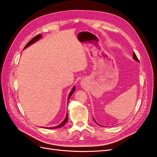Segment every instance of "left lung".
I'll use <instances>...</instances> for the list:
<instances>
[{
	"mask_svg": "<svg viewBox=\"0 0 157 157\" xmlns=\"http://www.w3.org/2000/svg\"><path fill=\"white\" fill-rule=\"evenodd\" d=\"M133 58H134V59L136 61L139 62V61H138V59L137 58V56H136V54H135V52H133ZM93 119H94V118H93ZM94 121L96 123V121H95V120H94ZM97 123V124H98V123ZM98 125H99V124H98Z\"/></svg>",
	"mask_w": 157,
	"mask_h": 157,
	"instance_id": "1",
	"label": "left lung"
}]
</instances>
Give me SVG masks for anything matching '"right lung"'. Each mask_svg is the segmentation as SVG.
I'll use <instances>...</instances> for the list:
<instances>
[{
  "label": "right lung",
  "instance_id": "obj_1",
  "mask_svg": "<svg viewBox=\"0 0 157 157\" xmlns=\"http://www.w3.org/2000/svg\"><path fill=\"white\" fill-rule=\"evenodd\" d=\"M41 38H42V35H41V34H38V35H37L36 36H35V37H34V38H32V39L31 40L29 41V42L28 43V44L25 45V46L24 48H23V49H25L26 48L29 47V46L32 45V44H34V43H35L36 42H37L38 40H39ZM75 90V86H73V88L71 89V92H70L69 94V96H68V101H69V100L70 97H71V95L73 94V93L74 92ZM67 121H68V115H67H67H66V117H65V119H64V121H63L61 123V124H59V125L56 126V127H54V128H48L47 129H56V128H61V127L64 125L65 124V123H66L67 122Z\"/></svg>",
  "mask_w": 157,
  "mask_h": 157
}]
</instances>
